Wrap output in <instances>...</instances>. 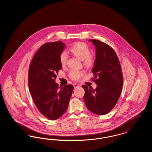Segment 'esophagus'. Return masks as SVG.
<instances>
[{
	"label": "esophagus",
	"instance_id": "1",
	"mask_svg": "<svg viewBox=\"0 0 152 152\" xmlns=\"http://www.w3.org/2000/svg\"><path fill=\"white\" fill-rule=\"evenodd\" d=\"M73 87H74L75 88H77L80 87V85H79V84H77V83H73Z\"/></svg>",
	"mask_w": 152,
	"mask_h": 152
}]
</instances>
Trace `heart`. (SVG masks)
Wrapping results in <instances>:
<instances>
[{
    "label": "heart",
    "instance_id": "heart-1",
    "mask_svg": "<svg viewBox=\"0 0 152 152\" xmlns=\"http://www.w3.org/2000/svg\"><path fill=\"white\" fill-rule=\"evenodd\" d=\"M70 51L73 54L79 58L80 60H83L84 64L87 66H90L94 63V58L90 54V49L87 44L83 42H77L75 44L70 48ZM68 58V54L66 51H63L59 56L60 62L61 64L64 66L65 65ZM84 74V71L71 70L68 76L69 78L73 80L80 79Z\"/></svg>",
    "mask_w": 152,
    "mask_h": 152
}]
</instances>
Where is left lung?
<instances>
[{
	"mask_svg": "<svg viewBox=\"0 0 152 152\" xmlns=\"http://www.w3.org/2000/svg\"><path fill=\"white\" fill-rule=\"evenodd\" d=\"M96 48V59L92 72L95 89L83 85L84 100L87 108L97 115H103L113 108L122 91L123 76L114 50L100 40L90 39Z\"/></svg>",
	"mask_w": 152,
	"mask_h": 152,
	"instance_id": "obj_1",
	"label": "left lung"
}]
</instances>
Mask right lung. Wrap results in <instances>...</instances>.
Masks as SVG:
<instances>
[{"label": "right lung", "instance_id": "1", "mask_svg": "<svg viewBox=\"0 0 152 152\" xmlns=\"http://www.w3.org/2000/svg\"><path fill=\"white\" fill-rule=\"evenodd\" d=\"M65 47L61 41L44 44L29 65L28 87L33 101L42 114L51 120L66 112L74 88L72 84L59 88L55 82L62 68L59 56Z\"/></svg>", "mask_w": 152, "mask_h": 152}]
</instances>
